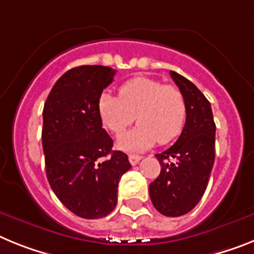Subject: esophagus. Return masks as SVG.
<instances>
[{
  "mask_svg": "<svg viewBox=\"0 0 254 254\" xmlns=\"http://www.w3.org/2000/svg\"><path fill=\"white\" fill-rule=\"evenodd\" d=\"M140 158H142V157H140V156H138V154H130V156H129L130 164L136 165L140 161Z\"/></svg>",
  "mask_w": 254,
  "mask_h": 254,
  "instance_id": "1",
  "label": "esophagus"
}]
</instances>
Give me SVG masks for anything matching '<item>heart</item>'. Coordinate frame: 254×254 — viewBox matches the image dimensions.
Listing matches in <instances>:
<instances>
[{
  "label": "heart",
  "mask_w": 254,
  "mask_h": 254,
  "mask_svg": "<svg viewBox=\"0 0 254 254\" xmlns=\"http://www.w3.org/2000/svg\"><path fill=\"white\" fill-rule=\"evenodd\" d=\"M98 112L106 129L115 135H120L136 116L139 125L119 139L121 149L134 152L175 139L184 127L188 107L184 94L175 85L135 78L121 85L119 98L103 93Z\"/></svg>",
  "instance_id": "heart-1"
}]
</instances>
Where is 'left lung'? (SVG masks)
Here are the masks:
<instances>
[{"instance_id":"left-lung-1","label":"left lung","mask_w":254,"mask_h":254,"mask_svg":"<svg viewBox=\"0 0 254 254\" xmlns=\"http://www.w3.org/2000/svg\"><path fill=\"white\" fill-rule=\"evenodd\" d=\"M170 75L184 94L188 112L179 139L156 154L161 173L149 184V197L158 212L178 217L197 206L206 190L215 161L216 125L203 93L183 75Z\"/></svg>"}]
</instances>
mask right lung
I'll use <instances>...</instances> for the list:
<instances>
[{"mask_svg": "<svg viewBox=\"0 0 254 254\" xmlns=\"http://www.w3.org/2000/svg\"><path fill=\"white\" fill-rule=\"evenodd\" d=\"M114 75L109 66L70 69L51 89L43 109L48 183L61 203L83 219H101L114 211L119 182L131 167L124 152L112 151L114 140L98 112L101 94Z\"/></svg>", "mask_w": 254, "mask_h": 254, "instance_id": "1", "label": "right lung"}]
</instances>
